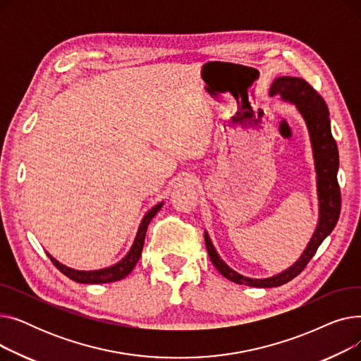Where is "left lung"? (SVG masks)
Listing matches in <instances>:
<instances>
[{
  "instance_id": "1",
  "label": "left lung",
  "mask_w": 361,
  "mask_h": 361,
  "mask_svg": "<svg viewBox=\"0 0 361 361\" xmlns=\"http://www.w3.org/2000/svg\"><path fill=\"white\" fill-rule=\"evenodd\" d=\"M275 94H278L283 102H288L295 106L302 121L306 123L309 131L316 173V192L319 207L317 225L310 241L307 243L306 249L302 250L301 256L286 271L268 278H250L238 274L221 259L209 234L204 230L206 249L218 272L235 283L256 288L279 287L282 283H287L288 281L295 278L306 268V264L314 256L322 241L332 233L341 212V193L336 180L339 155L336 143L331 133L329 109L326 102L306 80L300 78H291V75H282V78H276L272 82L269 87V97H275Z\"/></svg>"
}]
</instances>
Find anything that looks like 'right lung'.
Returning <instances> with one entry per match:
<instances>
[{
    "instance_id": "1",
    "label": "right lung",
    "mask_w": 361,
    "mask_h": 361,
    "mask_svg": "<svg viewBox=\"0 0 361 361\" xmlns=\"http://www.w3.org/2000/svg\"><path fill=\"white\" fill-rule=\"evenodd\" d=\"M162 204H164V202H159L154 207H150V209L145 214V216L140 221L139 228H137L135 241H133L131 247L127 252V255L120 262L111 264V267H108V268L94 269V271H79V269H73V268L66 267V264L60 263L55 257H52L49 253H47V255L51 259V262L55 264L56 269H60L66 276H68L70 279H73L75 282H80V283H106V282L120 281V279L126 278L133 271V268L136 267V263L140 259V255H142V250H143L147 225L152 221V218H154L161 211Z\"/></svg>"
}]
</instances>
